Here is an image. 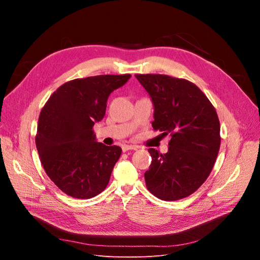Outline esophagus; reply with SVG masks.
<instances>
[{
    "label": "esophagus",
    "mask_w": 260,
    "mask_h": 260,
    "mask_svg": "<svg viewBox=\"0 0 260 260\" xmlns=\"http://www.w3.org/2000/svg\"><path fill=\"white\" fill-rule=\"evenodd\" d=\"M139 147L138 146H135V145H123L122 146V151L123 152H127V151H131V149H133V151H136V149H138Z\"/></svg>",
    "instance_id": "obj_1"
}]
</instances>
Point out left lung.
Here are the masks:
<instances>
[{"instance_id":"1","label":"left lung","mask_w":260,"mask_h":260,"mask_svg":"<svg viewBox=\"0 0 260 260\" xmlns=\"http://www.w3.org/2000/svg\"><path fill=\"white\" fill-rule=\"evenodd\" d=\"M154 104V130L170 136L166 154L149 148L147 190L162 201H178L205 182L220 148L215 107L198 85L167 75H136Z\"/></svg>"}]
</instances>
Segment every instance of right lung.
<instances>
[{
	"instance_id": "add662e5",
	"label": "right lung",
	"mask_w": 260,
	"mask_h": 260,
	"mask_svg": "<svg viewBox=\"0 0 260 260\" xmlns=\"http://www.w3.org/2000/svg\"><path fill=\"white\" fill-rule=\"evenodd\" d=\"M131 75L70 80L55 91L38 121L36 145L46 175L59 190L86 200L105 190L121 148L96 142L93 125L103 119L107 99Z\"/></svg>"
}]
</instances>
